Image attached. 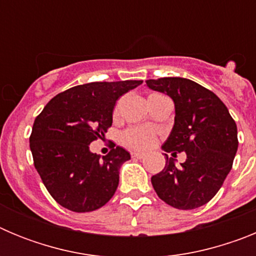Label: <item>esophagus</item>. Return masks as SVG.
<instances>
[{
  "mask_svg": "<svg viewBox=\"0 0 256 256\" xmlns=\"http://www.w3.org/2000/svg\"><path fill=\"white\" fill-rule=\"evenodd\" d=\"M130 155H132V158H134V159H144V156H146L144 152H138V151H134V152H132Z\"/></svg>",
  "mask_w": 256,
  "mask_h": 256,
  "instance_id": "esophagus-1",
  "label": "esophagus"
}]
</instances>
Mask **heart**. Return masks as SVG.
I'll use <instances>...</instances> for the list:
<instances>
[{"mask_svg": "<svg viewBox=\"0 0 256 256\" xmlns=\"http://www.w3.org/2000/svg\"><path fill=\"white\" fill-rule=\"evenodd\" d=\"M160 96L162 94H152L148 96V100ZM155 140L156 133L150 126H130L122 134V142L133 150H146L152 146Z\"/></svg>", "mask_w": 256, "mask_h": 256, "instance_id": "1", "label": "heart"}]
</instances>
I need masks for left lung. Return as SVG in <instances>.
<instances>
[{
  "mask_svg": "<svg viewBox=\"0 0 256 256\" xmlns=\"http://www.w3.org/2000/svg\"><path fill=\"white\" fill-rule=\"evenodd\" d=\"M146 84L174 101V126L162 150L187 155L178 166L165 154L164 169L151 177L154 190L176 209L202 206L216 195L232 169L238 148L234 118L214 92L194 80L168 76L148 79Z\"/></svg>",
  "mask_w": 256,
  "mask_h": 256,
  "instance_id": "left-lung-1",
  "label": "left lung"
}]
</instances>
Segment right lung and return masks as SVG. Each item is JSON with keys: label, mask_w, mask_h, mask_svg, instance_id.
Instances as JSON below:
<instances>
[{"label": "right lung", "mask_w": 256, "mask_h": 256, "mask_svg": "<svg viewBox=\"0 0 256 256\" xmlns=\"http://www.w3.org/2000/svg\"><path fill=\"white\" fill-rule=\"evenodd\" d=\"M142 80L92 82L56 94L36 118L29 144L34 166L58 204L76 212L100 209L114 196L119 169L130 159L112 148L100 158L90 144L105 137L118 98ZM115 146V144H114Z\"/></svg>", "instance_id": "add662e5"}]
</instances>
